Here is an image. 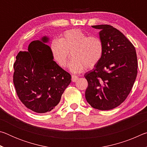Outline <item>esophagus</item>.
<instances>
[{
	"label": "esophagus",
	"instance_id": "34e87169",
	"mask_svg": "<svg viewBox=\"0 0 147 147\" xmlns=\"http://www.w3.org/2000/svg\"><path fill=\"white\" fill-rule=\"evenodd\" d=\"M78 78V76H76L75 75H72L71 80H72V82H76Z\"/></svg>",
	"mask_w": 147,
	"mask_h": 147
}]
</instances>
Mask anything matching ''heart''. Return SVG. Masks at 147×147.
Returning <instances> with one entry per match:
<instances>
[{"mask_svg":"<svg viewBox=\"0 0 147 147\" xmlns=\"http://www.w3.org/2000/svg\"><path fill=\"white\" fill-rule=\"evenodd\" d=\"M53 58L62 68L67 66L69 58L73 56L69 69L74 73H79L86 68H93L101 60L104 47L100 38L88 36L79 29H72L64 32L59 39L51 43Z\"/></svg>","mask_w":147,"mask_h":147,"instance_id":"heart-1","label":"heart"}]
</instances>
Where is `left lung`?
Wrapping results in <instances>:
<instances>
[{
	"label": "left lung",
	"instance_id": "8db88e82",
	"mask_svg": "<svg viewBox=\"0 0 147 147\" xmlns=\"http://www.w3.org/2000/svg\"><path fill=\"white\" fill-rule=\"evenodd\" d=\"M100 30L104 53L100 62L85 74V96L93 108L109 110L125 100L138 74L135 47L124 35L108 24L92 26Z\"/></svg>",
	"mask_w": 147,
	"mask_h": 147
}]
</instances>
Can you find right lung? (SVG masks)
<instances>
[{
  "instance_id": "right-lung-1",
  "label": "right lung",
  "mask_w": 147,
  "mask_h": 147,
  "mask_svg": "<svg viewBox=\"0 0 147 147\" xmlns=\"http://www.w3.org/2000/svg\"><path fill=\"white\" fill-rule=\"evenodd\" d=\"M49 38L32 41L28 51H20L13 64V84L17 96L34 112L51 111L58 105L71 82V74L53 59Z\"/></svg>"
}]
</instances>
